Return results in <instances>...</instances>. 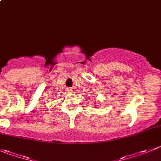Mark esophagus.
<instances>
[{
	"instance_id": "34e87169",
	"label": "esophagus",
	"mask_w": 161,
	"mask_h": 161,
	"mask_svg": "<svg viewBox=\"0 0 161 161\" xmlns=\"http://www.w3.org/2000/svg\"><path fill=\"white\" fill-rule=\"evenodd\" d=\"M67 91H68V93H71V92H72V90H71V89H68V90H67Z\"/></svg>"
}]
</instances>
